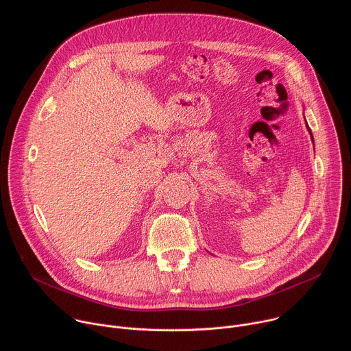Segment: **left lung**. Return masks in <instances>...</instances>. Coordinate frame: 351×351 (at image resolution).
Returning a JSON list of instances; mask_svg holds the SVG:
<instances>
[{
  "instance_id": "8db88e82",
  "label": "left lung",
  "mask_w": 351,
  "mask_h": 351,
  "mask_svg": "<svg viewBox=\"0 0 351 351\" xmlns=\"http://www.w3.org/2000/svg\"><path fill=\"white\" fill-rule=\"evenodd\" d=\"M307 129H308V132H310V134H311V137H313V133H311V130H310V128H308V125H307ZM313 141H314V138H313Z\"/></svg>"
}]
</instances>
